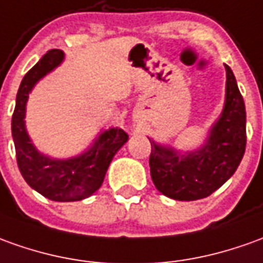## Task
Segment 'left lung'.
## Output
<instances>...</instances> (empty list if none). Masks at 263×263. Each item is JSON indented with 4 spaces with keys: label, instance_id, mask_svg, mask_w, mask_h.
Masks as SVG:
<instances>
[{
    "label": "left lung",
    "instance_id": "1",
    "mask_svg": "<svg viewBox=\"0 0 263 263\" xmlns=\"http://www.w3.org/2000/svg\"><path fill=\"white\" fill-rule=\"evenodd\" d=\"M225 106L196 150H177L150 139L149 164L156 189L175 200L212 195L236 172L246 146V111L231 67L225 64Z\"/></svg>",
    "mask_w": 263,
    "mask_h": 263
}]
</instances>
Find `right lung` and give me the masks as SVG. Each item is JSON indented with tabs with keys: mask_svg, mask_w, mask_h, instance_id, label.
Returning <instances> with one entry per match:
<instances>
[{
	"mask_svg": "<svg viewBox=\"0 0 263 263\" xmlns=\"http://www.w3.org/2000/svg\"><path fill=\"white\" fill-rule=\"evenodd\" d=\"M63 61L64 52L50 50L25 74L18 88L11 130L18 169L30 187L54 202H76L100 189L114 155L127 142L128 136L120 127L103 130L88 149L68 159L50 157L34 146L25 127L28 96L38 81Z\"/></svg>",
	"mask_w": 263,
	"mask_h": 263,
	"instance_id": "right-lung-1",
	"label": "right lung"
}]
</instances>
